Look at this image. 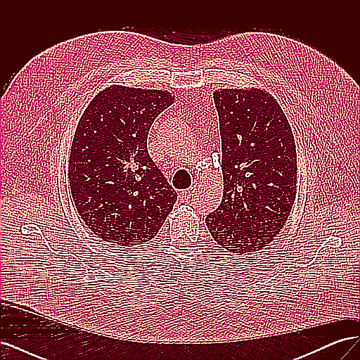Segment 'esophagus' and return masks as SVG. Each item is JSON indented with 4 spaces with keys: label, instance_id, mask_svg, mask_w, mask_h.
<instances>
[{
    "label": "esophagus",
    "instance_id": "obj_1",
    "mask_svg": "<svg viewBox=\"0 0 360 360\" xmlns=\"http://www.w3.org/2000/svg\"><path fill=\"white\" fill-rule=\"evenodd\" d=\"M193 193H195V188H193V189L191 188V189H188V191H184V192H183L184 198H186V200H189L191 197H193Z\"/></svg>",
    "mask_w": 360,
    "mask_h": 360
}]
</instances>
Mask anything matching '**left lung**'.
I'll return each mask as SVG.
<instances>
[{"instance_id":"obj_1","label":"left lung","mask_w":360,"mask_h":360,"mask_svg":"<svg viewBox=\"0 0 360 360\" xmlns=\"http://www.w3.org/2000/svg\"><path fill=\"white\" fill-rule=\"evenodd\" d=\"M222 139L224 195L205 217L213 240L242 255L274 242L297 192V153L276 99L261 89L213 93Z\"/></svg>"}]
</instances>
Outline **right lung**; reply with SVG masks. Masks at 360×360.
<instances>
[{
  "mask_svg": "<svg viewBox=\"0 0 360 360\" xmlns=\"http://www.w3.org/2000/svg\"><path fill=\"white\" fill-rule=\"evenodd\" d=\"M172 103L169 91L111 85L79 118L69 156L70 193L82 222L103 242L151 240L177 201L147 150L151 124Z\"/></svg>",
  "mask_w": 360,
  "mask_h": 360,
  "instance_id": "add662e5",
  "label": "right lung"
}]
</instances>
